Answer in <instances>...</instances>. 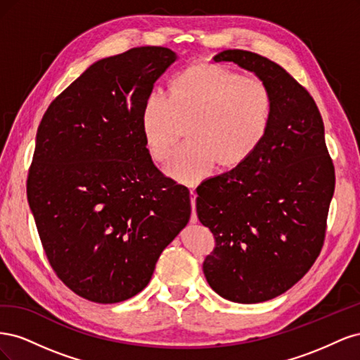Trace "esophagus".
I'll return each mask as SVG.
<instances>
[{
  "label": "esophagus",
  "instance_id": "esophagus-1",
  "mask_svg": "<svg viewBox=\"0 0 360 360\" xmlns=\"http://www.w3.org/2000/svg\"><path fill=\"white\" fill-rule=\"evenodd\" d=\"M191 202H192V214H191V222L197 224L198 222V216H197V192L195 189H191Z\"/></svg>",
  "mask_w": 360,
  "mask_h": 360
}]
</instances>
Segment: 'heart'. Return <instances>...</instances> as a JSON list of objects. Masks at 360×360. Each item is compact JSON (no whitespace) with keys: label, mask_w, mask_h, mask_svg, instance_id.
<instances>
[{"label":"heart","mask_w":360,"mask_h":360,"mask_svg":"<svg viewBox=\"0 0 360 360\" xmlns=\"http://www.w3.org/2000/svg\"><path fill=\"white\" fill-rule=\"evenodd\" d=\"M171 96L151 91L141 111V127L151 158L167 160L189 123L186 143L167 172L195 184L222 167L242 163L263 143L274 120V93L258 76L197 64L174 76Z\"/></svg>","instance_id":"b5f03b06"}]
</instances>
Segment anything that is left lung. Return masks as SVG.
I'll list each match as a JSON object with an SVG mask.
<instances>
[{
    "mask_svg": "<svg viewBox=\"0 0 360 360\" xmlns=\"http://www.w3.org/2000/svg\"><path fill=\"white\" fill-rule=\"evenodd\" d=\"M213 61L255 73L274 93V120L254 155L197 188L198 217L216 238L207 282L226 300L259 303L290 290L320 255L335 168L319 108L285 69L242 49Z\"/></svg>",
    "mask_w": 360,
    "mask_h": 360,
    "instance_id": "left-lung-1",
    "label": "left lung"
}]
</instances>
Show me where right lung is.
I'll return each instance as SVG.
<instances>
[{"mask_svg": "<svg viewBox=\"0 0 360 360\" xmlns=\"http://www.w3.org/2000/svg\"><path fill=\"white\" fill-rule=\"evenodd\" d=\"M177 60L162 46L96 61L43 115L27 195L57 276L78 296L118 303L143 291L191 217L189 189L163 176L141 111Z\"/></svg>", "mask_w": 360, "mask_h": 360, "instance_id": "obj_1", "label": "right lung"}]
</instances>
